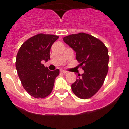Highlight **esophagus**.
Returning a JSON list of instances; mask_svg holds the SVG:
<instances>
[{"instance_id": "obj_1", "label": "esophagus", "mask_w": 129, "mask_h": 129, "mask_svg": "<svg viewBox=\"0 0 129 129\" xmlns=\"http://www.w3.org/2000/svg\"><path fill=\"white\" fill-rule=\"evenodd\" d=\"M61 72L62 73V74H67V72L65 71V70H61Z\"/></svg>"}]
</instances>
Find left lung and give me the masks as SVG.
I'll use <instances>...</instances> for the list:
<instances>
[{"instance_id": "obj_1", "label": "left lung", "mask_w": 129, "mask_h": 129, "mask_svg": "<svg viewBox=\"0 0 129 129\" xmlns=\"http://www.w3.org/2000/svg\"><path fill=\"white\" fill-rule=\"evenodd\" d=\"M63 41L76 52V59L84 70L72 84V90L79 98H90L104 83L109 70L108 49L98 39L83 32L66 36Z\"/></svg>"}]
</instances>
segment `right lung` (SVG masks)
Masks as SVG:
<instances>
[{"label":"right lung","mask_w":129,"mask_h":129,"mask_svg":"<svg viewBox=\"0 0 129 129\" xmlns=\"http://www.w3.org/2000/svg\"><path fill=\"white\" fill-rule=\"evenodd\" d=\"M59 36L39 34L25 41L16 57V69L24 88L35 98L51 94L59 70L50 71L41 63L50 60V51Z\"/></svg>","instance_id":"obj_1"}]
</instances>
